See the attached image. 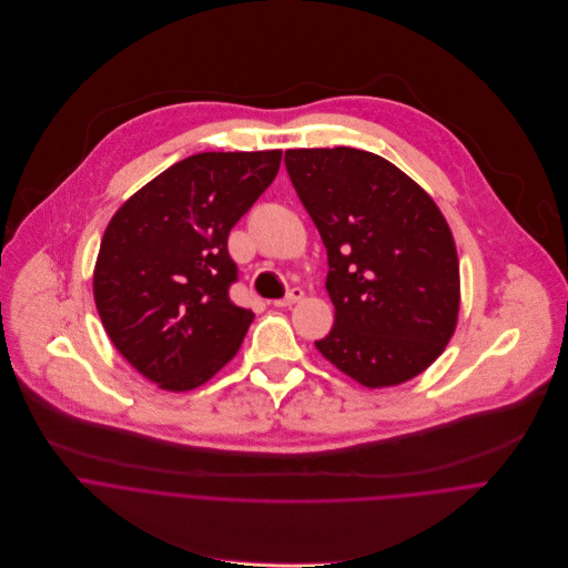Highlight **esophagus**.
<instances>
[{
  "mask_svg": "<svg viewBox=\"0 0 568 568\" xmlns=\"http://www.w3.org/2000/svg\"><path fill=\"white\" fill-rule=\"evenodd\" d=\"M302 297H304V291H302L300 286H295V288H291L282 300H275L273 304H275V306H293V304L300 302Z\"/></svg>",
  "mask_w": 568,
  "mask_h": 568,
  "instance_id": "obj_1",
  "label": "esophagus"
}]
</instances>
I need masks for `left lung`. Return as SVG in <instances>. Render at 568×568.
<instances>
[{
  "label": "left lung",
  "mask_w": 568,
  "mask_h": 568,
  "mask_svg": "<svg viewBox=\"0 0 568 568\" xmlns=\"http://www.w3.org/2000/svg\"><path fill=\"white\" fill-rule=\"evenodd\" d=\"M284 163L328 260L335 322L317 352L365 387L418 376L459 315V260L440 210L365 150H288Z\"/></svg>",
  "instance_id": "left-lung-1"
}]
</instances>
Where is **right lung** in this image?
Here are the masks:
<instances>
[{
	"label": "right lung",
	"mask_w": 568,
	"mask_h": 568,
	"mask_svg": "<svg viewBox=\"0 0 568 568\" xmlns=\"http://www.w3.org/2000/svg\"><path fill=\"white\" fill-rule=\"evenodd\" d=\"M280 161V150L187 156L109 221L95 306L113 347L163 389H194L240 352L255 313L231 300L240 271L229 235Z\"/></svg>",
	"instance_id": "add662e5"
}]
</instances>
